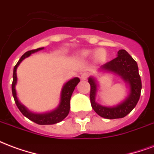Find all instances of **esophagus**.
Wrapping results in <instances>:
<instances>
[{"label": "esophagus", "instance_id": "1", "mask_svg": "<svg viewBox=\"0 0 154 154\" xmlns=\"http://www.w3.org/2000/svg\"><path fill=\"white\" fill-rule=\"evenodd\" d=\"M88 76H89V74L87 73V72H82V73L81 74V80L82 81H85L87 80V78H88Z\"/></svg>", "mask_w": 154, "mask_h": 154}]
</instances>
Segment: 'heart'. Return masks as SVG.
I'll return each mask as SVG.
<instances>
[{"label":"heart","mask_w":154,"mask_h":154,"mask_svg":"<svg viewBox=\"0 0 154 154\" xmlns=\"http://www.w3.org/2000/svg\"><path fill=\"white\" fill-rule=\"evenodd\" d=\"M80 56L82 57H90L95 56L97 61H104L106 58V52L104 49H98L97 51L93 50H82L80 53Z\"/></svg>","instance_id":"b5f03b06"}]
</instances>
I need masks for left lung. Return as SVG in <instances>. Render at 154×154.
<instances>
[{"mask_svg":"<svg viewBox=\"0 0 154 154\" xmlns=\"http://www.w3.org/2000/svg\"><path fill=\"white\" fill-rule=\"evenodd\" d=\"M99 72L116 74L122 79L127 86L128 95L124 100L112 106H102L97 101L99 91V83L95 77L91 76L88 82L91 85L90 99L93 110L103 118L109 119H119L126 116L135 107L140 97L142 89L141 79L139 74L138 64L125 49L117 53V57L109 63L102 65Z\"/></svg>","mask_w":154,"mask_h":154,"instance_id":"1","label":"left lung"}]
</instances>
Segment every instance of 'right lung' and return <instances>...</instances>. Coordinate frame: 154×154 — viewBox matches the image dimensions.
<instances>
[{
	"label": "right lung",
	"instance_id": "add662e5",
	"mask_svg": "<svg viewBox=\"0 0 154 154\" xmlns=\"http://www.w3.org/2000/svg\"><path fill=\"white\" fill-rule=\"evenodd\" d=\"M44 48H38L37 49L30 50L26 52L25 54L22 55V57L20 58L18 63L14 67L13 71V82H12V94L13 97L15 99V104L19 108V110L21 112L25 117H27L29 119H30L33 122L36 123L38 125H54L57 123L60 122L63 119H65L67 116L69 110H70V99L72 92H73L75 87H77V85L79 83L80 79L78 77H73L69 81H67V82L63 84V86L61 89L60 92V100L59 103L57 105V106L47 112L44 113H36L33 112L31 110H29L27 107L24 106L23 104L19 100L18 97H17V92H16V84H17V68L19 65L21 63V62L26 57H29L32 54H35L36 52L43 50Z\"/></svg>",
	"mask_w": 154,
	"mask_h": 154
}]
</instances>
